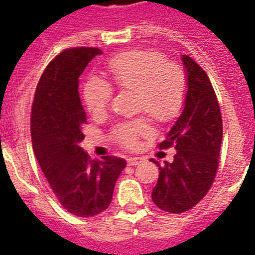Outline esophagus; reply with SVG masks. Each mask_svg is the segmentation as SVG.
Wrapping results in <instances>:
<instances>
[{"instance_id": "34e87169", "label": "esophagus", "mask_w": 255, "mask_h": 255, "mask_svg": "<svg viewBox=\"0 0 255 255\" xmlns=\"http://www.w3.org/2000/svg\"><path fill=\"white\" fill-rule=\"evenodd\" d=\"M143 159L141 157H128L127 159V163L128 165H131V167H136V165H139L141 164Z\"/></svg>"}]
</instances>
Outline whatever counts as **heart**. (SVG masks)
Masks as SVG:
<instances>
[{
	"label": "heart",
	"instance_id": "obj_1",
	"mask_svg": "<svg viewBox=\"0 0 255 255\" xmlns=\"http://www.w3.org/2000/svg\"><path fill=\"white\" fill-rule=\"evenodd\" d=\"M107 70L116 87L135 91L136 108L145 111L157 122L165 123L177 116L184 103L186 77L178 63L167 61L157 50H129L116 55L107 63ZM112 86L100 78H91L83 88L88 111L99 115L106 111L112 98ZM151 128L145 119L119 123L112 137L126 148H135L141 136Z\"/></svg>",
	"mask_w": 255,
	"mask_h": 255
}]
</instances>
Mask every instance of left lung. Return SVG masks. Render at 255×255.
Instances as JSON below:
<instances>
[{
    "label": "left lung",
    "mask_w": 255,
    "mask_h": 255,
    "mask_svg": "<svg viewBox=\"0 0 255 255\" xmlns=\"http://www.w3.org/2000/svg\"><path fill=\"white\" fill-rule=\"evenodd\" d=\"M186 74L184 108L159 148L174 147L173 160L159 167L152 201L161 210L182 213L201 201L217 173L222 141L220 104L206 73L182 55Z\"/></svg>",
    "instance_id": "obj_1"
}]
</instances>
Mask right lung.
<instances>
[{
    "mask_svg": "<svg viewBox=\"0 0 255 255\" xmlns=\"http://www.w3.org/2000/svg\"><path fill=\"white\" fill-rule=\"evenodd\" d=\"M96 47L62 51L38 82L31 107V141L37 161L61 205L78 217H94L107 209L126 160L106 156L91 160L81 143L87 124L79 96V77Z\"/></svg>",
    "mask_w": 255,
    "mask_h": 255,
    "instance_id": "right-lung-1",
    "label": "right lung"
}]
</instances>
